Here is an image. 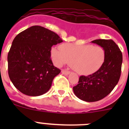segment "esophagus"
<instances>
[{
	"instance_id": "obj_1",
	"label": "esophagus",
	"mask_w": 129,
	"mask_h": 129,
	"mask_svg": "<svg viewBox=\"0 0 129 129\" xmlns=\"http://www.w3.org/2000/svg\"><path fill=\"white\" fill-rule=\"evenodd\" d=\"M61 73H62V74L65 75V76H67V75L69 74L70 72L69 71H68V70H64V69H62V70H61Z\"/></svg>"
}]
</instances>
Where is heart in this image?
Listing matches in <instances>:
<instances>
[{
  "label": "heart",
  "instance_id": "obj_1",
  "mask_svg": "<svg viewBox=\"0 0 129 129\" xmlns=\"http://www.w3.org/2000/svg\"><path fill=\"white\" fill-rule=\"evenodd\" d=\"M51 55L56 65L68 63L77 73L85 75L98 71L103 65L105 57L104 50L99 46L69 43L61 44L59 49L52 48Z\"/></svg>",
  "mask_w": 129,
  "mask_h": 129
}]
</instances>
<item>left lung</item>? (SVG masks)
<instances>
[{
    "label": "left lung",
    "instance_id": "8db88e82",
    "mask_svg": "<svg viewBox=\"0 0 129 129\" xmlns=\"http://www.w3.org/2000/svg\"><path fill=\"white\" fill-rule=\"evenodd\" d=\"M92 43L104 50V62L94 74L80 76L78 84L73 87L75 95L87 102L102 100L112 91L120 78L123 61L122 53L112 40L96 39Z\"/></svg>",
    "mask_w": 129,
    "mask_h": 129
}]
</instances>
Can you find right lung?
Returning a JSON list of instances; mask_svg holds the SVG:
<instances>
[{
  "instance_id": "obj_1",
  "label": "right lung",
  "mask_w": 129,
  "mask_h": 129,
  "mask_svg": "<svg viewBox=\"0 0 129 129\" xmlns=\"http://www.w3.org/2000/svg\"><path fill=\"white\" fill-rule=\"evenodd\" d=\"M62 40L52 31L31 26L13 39L8 55V74L17 89L25 95L45 94L61 70L51 59V48Z\"/></svg>"
}]
</instances>
